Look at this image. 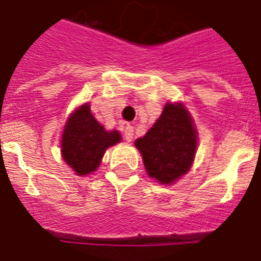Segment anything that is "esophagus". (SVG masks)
Instances as JSON below:
<instances>
[{
	"label": "esophagus",
	"mask_w": 261,
	"mask_h": 261,
	"mask_svg": "<svg viewBox=\"0 0 261 261\" xmlns=\"http://www.w3.org/2000/svg\"><path fill=\"white\" fill-rule=\"evenodd\" d=\"M124 139L127 140V142H131L134 139V127L127 124L126 128H124Z\"/></svg>",
	"instance_id": "esophagus-1"
}]
</instances>
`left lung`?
Masks as SVG:
<instances>
[{
	"label": "left lung",
	"mask_w": 261,
	"mask_h": 261,
	"mask_svg": "<svg viewBox=\"0 0 261 261\" xmlns=\"http://www.w3.org/2000/svg\"><path fill=\"white\" fill-rule=\"evenodd\" d=\"M194 121L182 102H167L160 117L135 147L144 168L159 184L171 185L189 172L198 146Z\"/></svg>",
	"instance_id": "1"
}]
</instances>
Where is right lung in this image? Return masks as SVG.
Returning <instances> with one entry per match:
<instances>
[{
  "label": "right lung",
  "mask_w": 261,
  "mask_h": 261,
  "mask_svg": "<svg viewBox=\"0 0 261 261\" xmlns=\"http://www.w3.org/2000/svg\"><path fill=\"white\" fill-rule=\"evenodd\" d=\"M122 140L118 130H106L92 114L89 102L77 106L62 131V158L77 176L97 171L106 149Z\"/></svg>",
  "instance_id": "1"
}]
</instances>
